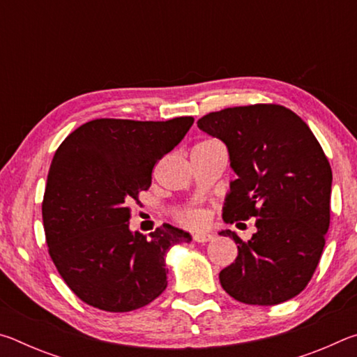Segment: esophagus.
Wrapping results in <instances>:
<instances>
[{
  "label": "esophagus",
  "instance_id": "obj_1",
  "mask_svg": "<svg viewBox=\"0 0 357 357\" xmlns=\"http://www.w3.org/2000/svg\"><path fill=\"white\" fill-rule=\"evenodd\" d=\"M211 239H213V234H209V233H197V234H193V241H195V243H198V244L209 243Z\"/></svg>",
  "mask_w": 357,
  "mask_h": 357
}]
</instances>
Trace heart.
<instances>
[{"label": "heart", "mask_w": 357, "mask_h": 357, "mask_svg": "<svg viewBox=\"0 0 357 357\" xmlns=\"http://www.w3.org/2000/svg\"><path fill=\"white\" fill-rule=\"evenodd\" d=\"M178 220L183 223L185 227H190V228H197V227H202L204 222H206V215H204L203 211L197 209V208H185V209H181L176 213Z\"/></svg>", "instance_id": "b5f03b06"}]
</instances>
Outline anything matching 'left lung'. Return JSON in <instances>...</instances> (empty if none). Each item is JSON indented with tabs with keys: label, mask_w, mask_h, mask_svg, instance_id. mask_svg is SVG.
<instances>
[{
	"label": "left lung",
	"mask_w": 357,
	"mask_h": 357,
	"mask_svg": "<svg viewBox=\"0 0 357 357\" xmlns=\"http://www.w3.org/2000/svg\"><path fill=\"white\" fill-rule=\"evenodd\" d=\"M227 144L231 181L223 220L255 217L257 233L238 244L234 263L220 271V285L239 302L275 305L310 282L331 222L332 172L321 144L289 108L255 104L213 112L197 121Z\"/></svg>",
	"instance_id": "8db88e82"
}]
</instances>
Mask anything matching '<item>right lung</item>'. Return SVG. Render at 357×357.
<instances>
[{
  "label": "right lung",
  "instance_id": "1",
  "mask_svg": "<svg viewBox=\"0 0 357 357\" xmlns=\"http://www.w3.org/2000/svg\"><path fill=\"white\" fill-rule=\"evenodd\" d=\"M192 116L100 118L59 144L42 202L52 261L84 304L105 312L148 305L167 288L165 255L189 233L164 225L149 238L129 229L130 203L148 190L157 162L178 146Z\"/></svg>",
  "mask_w": 357,
  "mask_h": 357
}]
</instances>
